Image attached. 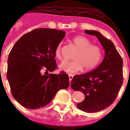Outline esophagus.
<instances>
[{
  "mask_svg": "<svg viewBox=\"0 0 130 130\" xmlns=\"http://www.w3.org/2000/svg\"><path fill=\"white\" fill-rule=\"evenodd\" d=\"M73 75H72V74H69V80H70V83H71V81H72V79H73Z\"/></svg>",
  "mask_w": 130,
  "mask_h": 130,
  "instance_id": "1",
  "label": "esophagus"
}]
</instances>
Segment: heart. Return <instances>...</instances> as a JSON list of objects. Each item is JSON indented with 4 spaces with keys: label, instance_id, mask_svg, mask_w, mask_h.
<instances>
[{
    "label": "heart",
    "instance_id": "1",
    "mask_svg": "<svg viewBox=\"0 0 130 130\" xmlns=\"http://www.w3.org/2000/svg\"><path fill=\"white\" fill-rule=\"evenodd\" d=\"M78 49L73 61H64L59 65L61 70L68 73H75L81 71L88 72L94 69L100 63L103 57L102 49L96 45H92L89 39L83 36H77L72 40ZM55 56L58 60L62 59V43H59L55 51Z\"/></svg>",
    "mask_w": 130,
    "mask_h": 130
}]
</instances>
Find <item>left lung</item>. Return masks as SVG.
<instances>
[{
    "mask_svg": "<svg viewBox=\"0 0 130 130\" xmlns=\"http://www.w3.org/2000/svg\"><path fill=\"white\" fill-rule=\"evenodd\" d=\"M85 32L96 36L105 50V57L94 70L73 77L71 87L85 95V100L77 104L79 109L95 112L108 107L115 100L123 83V61L111 40L96 30H85Z\"/></svg>",
    "mask_w": 130,
    "mask_h": 130,
    "instance_id": "left-lung-1",
    "label": "left lung"
}]
</instances>
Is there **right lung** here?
<instances>
[{
    "label": "right lung",
    "mask_w": 130,
    "mask_h": 130,
    "mask_svg": "<svg viewBox=\"0 0 130 130\" xmlns=\"http://www.w3.org/2000/svg\"><path fill=\"white\" fill-rule=\"evenodd\" d=\"M65 32L51 28H36L24 34L9 54L7 78L11 94L28 109L47 105L57 92L70 85L66 72H52L57 68L55 51ZM44 69L46 72L42 74Z\"/></svg>",
    "instance_id": "1"
}]
</instances>
